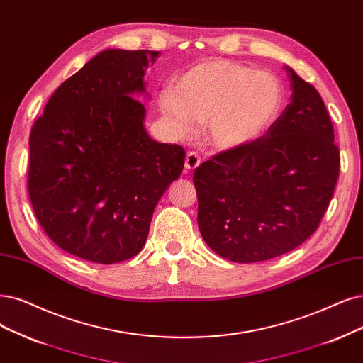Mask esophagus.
<instances>
[{
  "instance_id": "1",
  "label": "esophagus",
  "mask_w": 363,
  "mask_h": 363,
  "mask_svg": "<svg viewBox=\"0 0 363 363\" xmlns=\"http://www.w3.org/2000/svg\"><path fill=\"white\" fill-rule=\"evenodd\" d=\"M200 164V155L194 151H190L189 154H186V158H185V169L186 170H194L197 169Z\"/></svg>"
}]
</instances>
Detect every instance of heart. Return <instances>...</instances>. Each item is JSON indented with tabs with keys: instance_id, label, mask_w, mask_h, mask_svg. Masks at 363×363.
<instances>
[{
	"instance_id": "obj_1",
	"label": "heart",
	"mask_w": 363,
	"mask_h": 363,
	"mask_svg": "<svg viewBox=\"0 0 363 363\" xmlns=\"http://www.w3.org/2000/svg\"><path fill=\"white\" fill-rule=\"evenodd\" d=\"M284 88L269 72L212 58L179 74L160 94V112L181 138L206 123L211 143L230 151L262 139L281 115Z\"/></svg>"
}]
</instances>
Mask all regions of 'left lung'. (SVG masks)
I'll return each instance as SVG.
<instances>
[{
  "instance_id": "1",
  "label": "left lung",
  "mask_w": 363,
  "mask_h": 363,
  "mask_svg": "<svg viewBox=\"0 0 363 363\" xmlns=\"http://www.w3.org/2000/svg\"><path fill=\"white\" fill-rule=\"evenodd\" d=\"M286 70L291 100L274 127L193 174L200 233L230 262H263L299 247L317 230L338 181L340 150L326 106L311 84Z\"/></svg>"
}]
</instances>
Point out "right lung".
<instances>
[{"label":"right lung","mask_w":363,"mask_h":363,"mask_svg":"<svg viewBox=\"0 0 363 363\" xmlns=\"http://www.w3.org/2000/svg\"><path fill=\"white\" fill-rule=\"evenodd\" d=\"M157 50L107 49L52 94L30 134L28 194L61 250L124 262L143 248L154 209L179 178L185 151L143 127L146 67Z\"/></svg>","instance_id":"right-lung-1"}]
</instances>
